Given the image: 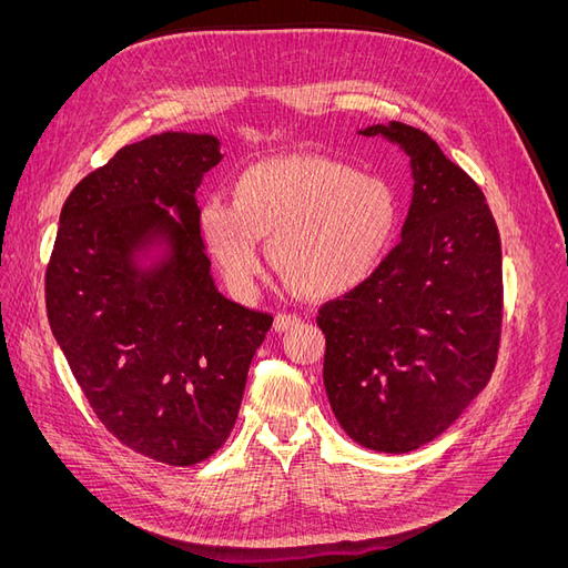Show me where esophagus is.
Instances as JSON below:
<instances>
[{
    "mask_svg": "<svg viewBox=\"0 0 568 568\" xmlns=\"http://www.w3.org/2000/svg\"><path fill=\"white\" fill-rule=\"evenodd\" d=\"M301 324V317H296V315H277L274 317V332H288V329H294V326H298Z\"/></svg>",
    "mask_w": 568,
    "mask_h": 568,
    "instance_id": "obj_1",
    "label": "esophagus"
}]
</instances>
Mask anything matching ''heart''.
I'll return each mask as SVG.
<instances>
[{"instance_id":"1","label":"heart","mask_w":568,"mask_h":568,"mask_svg":"<svg viewBox=\"0 0 568 568\" xmlns=\"http://www.w3.org/2000/svg\"><path fill=\"white\" fill-rule=\"evenodd\" d=\"M398 227V201L376 175L324 153H282L244 168L232 201L211 199L199 232L227 284L251 296L272 263L305 298H338L379 267Z\"/></svg>"}]
</instances>
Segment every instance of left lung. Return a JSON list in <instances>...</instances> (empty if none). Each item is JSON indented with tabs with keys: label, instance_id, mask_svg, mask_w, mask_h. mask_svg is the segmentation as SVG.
I'll use <instances>...</instances> for the list:
<instances>
[{
	"label": "left lung",
	"instance_id": "1",
	"mask_svg": "<svg viewBox=\"0 0 568 568\" xmlns=\"http://www.w3.org/2000/svg\"><path fill=\"white\" fill-rule=\"evenodd\" d=\"M409 159L403 239L372 277L324 303V388L338 424L376 453L438 438L488 384L503 324V246L478 184L426 132L369 125Z\"/></svg>",
	"mask_w": 568,
	"mask_h": 568
}]
</instances>
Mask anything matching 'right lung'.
Wrapping results in <instances>:
<instances>
[{"label":"right lung","mask_w":568,"mask_h":568,"mask_svg":"<svg viewBox=\"0 0 568 568\" xmlns=\"http://www.w3.org/2000/svg\"><path fill=\"white\" fill-rule=\"evenodd\" d=\"M220 161L215 134L120 149L65 199L44 280L51 334L101 424L173 467L227 440L272 326L211 274L196 189Z\"/></svg>","instance_id":"obj_1"}]
</instances>
